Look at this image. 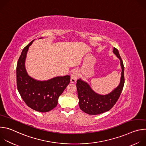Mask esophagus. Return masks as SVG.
Instances as JSON below:
<instances>
[{"label":"esophagus","instance_id":"34e87169","mask_svg":"<svg viewBox=\"0 0 146 146\" xmlns=\"http://www.w3.org/2000/svg\"><path fill=\"white\" fill-rule=\"evenodd\" d=\"M78 76V72L77 70H74L73 71L72 74H71V77H70V82L72 83H74L76 82Z\"/></svg>","mask_w":146,"mask_h":146}]
</instances>
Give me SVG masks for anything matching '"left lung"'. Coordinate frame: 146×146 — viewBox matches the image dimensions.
<instances>
[{
	"label": "left lung",
	"instance_id": "1",
	"mask_svg": "<svg viewBox=\"0 0 146 146\" xmlns=\"http://www.w3.org/2000/svg\"><path fill=\"white\" fill-rule=\"evenodd\" d=\"M113 53L119 58L122 69L119 84L107 95L95 92L88 83L81 78L77 81V90L80 109L90 115H96L110 110L118 100L124 85V66L118 50L114 48Z\"/></svg>",
	"mask_w": 146,
	"mask_h": 146
}]
</instances>
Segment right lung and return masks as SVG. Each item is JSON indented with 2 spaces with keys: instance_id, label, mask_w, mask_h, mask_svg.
<instances>
[{
  "instance_id": "right-lung-1",
  "label": "right lung",
  "mask_w": 146,
  "mask_h": 146,
  "mask_svg": "<svg viewBox=\"0 0 146 146\" xmlns=\"http://www.w3.org/2000/svg\"><path fill=\"white\" fill-rule=\"evenodd\" d=\"M33 41L23 49L18 59L16 69L17 89L28 106L39 112H48L57 106L58 98L69 84L70 77L58 76L39 81L29 76L25 68V59Z\"/></svg>"
}]
</instances>
